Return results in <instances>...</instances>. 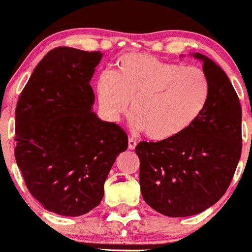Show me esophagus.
Returning a JSON list of instances; mask_svg holds the SVG:
<instances>
[{
  "mask_svg": "<svg viewBox=\"0 0 252 252\" xmlns=\"http://www.w3.org/2000/svg\"><path fill=\"white\" fill-rule=\"evenodd\" d=\"M128 148L131 149V150L136 148V141L134 140V138H129V141H128Z\"/></svg>",
  "mask_w": 252,
  "mask_h": 252,
  "instance_id": "esophagus-1",
  "label": "esophagus"
}]
</instances>
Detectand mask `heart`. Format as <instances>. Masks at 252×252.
Instances as JSON below:
<instances>
[{
	"instance_id": "obj_1",
	"label": "heart",
	"mask_w": 252,
	"mask_h": 252,
	"mask_svg": "<svg viewBox=\"0 0 252 252\" xmlns=\"http://www.w3.org/2000/svg\"><path fill=\"white\" fill-rule=\"evenodd\" d=\"M207 94V78L200 67L143 53L124 54L115 63L112 78L103 74L97 82L104 115L118 121L131 102L132 126L154 141L170 140L192 126L205 108Z\"/></svg>"
}]
</instances>
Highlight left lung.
I'll list each match as a JSON object with an SVG mask.
<instances>
[{
    "mask_svg": "<svg viewBox=\"0 0 252 252\" xmlns=\"http://www.w3.org/2000/svg\"><path fill=\"white\" fill-rule=\"evenodd\" d=\"M202 62L209 94L205 108L180 135L140 142V186L144 201L168 217L198 215L226 192L242 154V108L232 84L212 59Z\"/></svg>",
    "mask_w": 252,
    "mask_h": 252,
    "instance_id": "1",
    "label": "left lung"
}]
</instances>
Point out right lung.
Here are the masks:
<instances>
[{"label": "right lung", "instance_id": "1", "mask_svg": "<svg viewBox=\"0 0 252 252\" xmlns=\"http://www.w3.org/2000/svg\"><path fill=\"white\" fill-rule=\"evenodd\" d=\"M100 52L57 47L42 58L15 110V160L43 209L78 217L98 206L128 136L92 111Z\"/></svg>", "mask_w": 252, "mask_h": 252}]
</instances>
